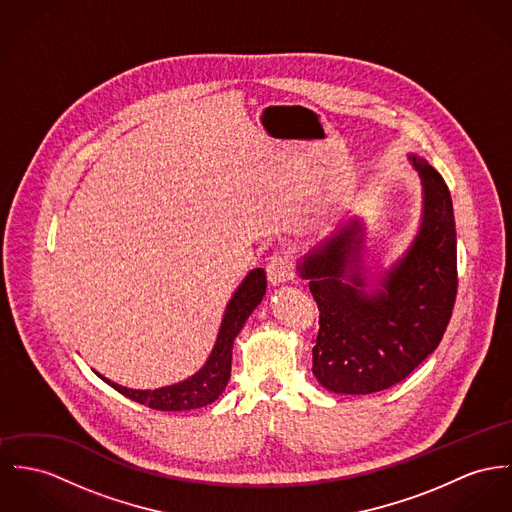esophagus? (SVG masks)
<instances>
[{
    "instance_id": "1",
    "label": "esophagus",
    "mask_w": 512,
    "mask_h": 512,
    "mask_svg": "<svg viewBox=\"0 0 512 512\" xmlns=\"http://www.w3.org/2000/svg\"><path fill=\"white\" fill-rule=\"evenodd\" d=\"M290 261H288V257H284V255H280V253H275L271 259H269V263H267V276H269V282L273 284V286H278V284H282V282H286L288 278H290Z\"/></svg>"
}]
</instances>
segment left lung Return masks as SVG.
<instances>
[{"label":"left lung","mask_w":512,"mask_h":512,"mask_svg":"<svg viewBox=\"0 0 512 512\" xmlns=\"http://www.w3.org/2000/svg\"><path fill=\"white\" fill-rule=\"evenodd\" d=\"M409 161L423 185V218L401 259L372 284L362 261L364 226L353 218L298 265L319 308L312 372L335 394L392 388L433 353L452 317L458 290L452 198L427 159L411 154Z\"/></svg>","instance_id":"1"}]
</instances>
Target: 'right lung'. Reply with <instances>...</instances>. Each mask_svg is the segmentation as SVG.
Returning a JSON list of instances; mask_svg holds the SVG:
<instances>
[{"instance_id":"add662e5","label":"right lung","mask_w":512,"mask_h":512,"mask_svg":"<svg viewBox=\"0 0 512 512\" xmlns=\"http://www.w3.org/2000/svg\"><path fill=\"white\" fill-rule=\"evenodd\" d=\"M265 292H267L265 271L253 269L237 286L232 300L226 306V314L216 337V345L208 356V360L204 362V366L198 370L197 374L189 376L187 380L177 382L173 386L158 388V390H130V388L118 386L101 374L97 376L120 394L126 395L128 399L158 411H189V409L210 405L228 386L230 372H232V349H234L237 333L241 331L247 317L253 314V310L261 304Z\"/></svg>"}]
</instances>
